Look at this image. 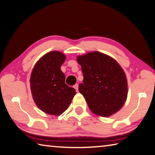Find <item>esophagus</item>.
<instances>
[{"label": "esophagus", "instance_id": "1", "mask_svg": "<svg viewBox=\"0 0 155 155\" xmlns=\"http://www.w3.org/2000/svg\"><path fill=\"white\" fill-rule=\"evenodd\" d=\"M74 88L76 89V91H78V84H75V85H74Z\"/></svg>", "mask_w": 155, "mask_h": 155}]
</instances>
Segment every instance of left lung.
Instances as JSON below:
<instances>
[{"label":"left lung","instance_id":"left-lung-1","mask_svg":"<svg viewBox=\"0 0 155 155\" xmlns=\"http://www.w3.org/2000/svg\"><path fill=\"white\" fill-rule=\"evenodd\" d=\"M83 83L78 85L89 109L94 114L108 117L124 105L127 97V80L117 61L104 53L94 51L78 55Z\"/></svg>","mask_w":155,"mask_h":155}]
</instances>
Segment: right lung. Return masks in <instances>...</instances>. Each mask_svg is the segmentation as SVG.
Masks as SVG:
<instances>
[{
	"label": "right lung",
	"instance_id": "add662e5",
	"mask_svg": "<svg viewBox=\"0 0 155 155\" xmlns=\"http://www.w3.org/2000/svg\"><path fill=\"white\" fill-rule=\"evenodd\" d=\"M66 60L64 53L53 51L36 63L30 83L33 100L42 111L59 116L66 111L76 94V90L65 83L61 66Z\"/></svg>",
	"mask_w": 155,
	"mask_h": 155
}]
</instances>
